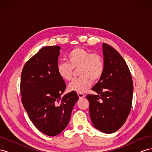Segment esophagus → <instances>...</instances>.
<instances>
[{
  "instance_id": "1",
  "label": "esophagus",
  "mask_w": 152,
  "mask_h": 152,
  "mask_svg": "<svg viewBox=\"0 0 152 152\" xmlns=\"http://www.w3.org/2000/svg\"><path fill=\"white\" fill-rule=\"evenodd\" d=\"M77 94H78V96H79V98H84V97H85V95H84V94H82V93H77Z\"/></svg>"
}]
</instances>
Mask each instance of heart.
<instances>
[{
    "label": "heart",
    "instance_id": "heart-1",
    "mask_svg": "<svg viewBox=\"0 0 152 152\" xmlns=\"http://www.w3.org/2000/svg\"><path fill=\"white\" fill-rule=\"evenodd\" d=\"M67 62H61L57 66L59 76L64 80H70L73 69L78 68L79 78L73 79L68 84V89L84 93L91 86L93 81L102 77L104 72L103 58L97 53L89 52L83 48L73 49L66 55Z\"/></svg>",
    "mask_w": 152,
    "mask_h": 152
}]
</instances>
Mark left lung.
Returning a JSON list of instances; mask_svg holds the SVG:
<instances>
[{
	"label": "left lung",
	"instance_id": "obj_1",
	"mask_svg": "<svg viewBox=\"0 0 152 152\" xmlns=\"http://www.w3.org/2000/svg\"><path fill=\"white\" fill-rule=\"evenodd\" d=\"M104 72L87 94L89 114L94 126L107 134L116 132L130 113L133 94L132 77L127 63L117 50L103 44Z\"/></svg>",
	"mask_w": 152,
	"mask_h": 152
}]
</instances>
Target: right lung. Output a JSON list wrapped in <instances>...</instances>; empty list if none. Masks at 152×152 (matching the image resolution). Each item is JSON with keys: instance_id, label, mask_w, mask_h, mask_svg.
I'll list each match as a JSON object with an SVG mask.
<instances>
[{"instance_id": "add662e5", "label": "right lung", "mask_w": 152, "mask_h": 152, "mask_svg": "<svg viewBox=\"0 0 152 152\" xmlns=\"http://www.w3.org/2000/svg\"><path fill=\"white\" fill-rule=\"evenodd\" d=\"M60 47L48 46L26 61L21 75L23 105L37 129L54 136L67 126L79 96L72 91L61 96L65 80L57 72Z\"/></svg>"}]
</instances>
